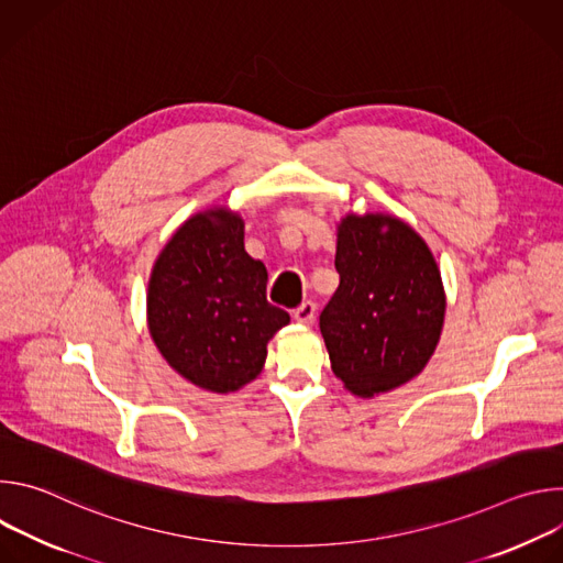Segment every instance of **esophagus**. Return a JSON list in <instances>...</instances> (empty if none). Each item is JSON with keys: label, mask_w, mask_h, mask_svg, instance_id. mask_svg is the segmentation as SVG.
I'll list each match as a JSON object with an SVG mask.
<instances>
[{"label": "esophagus", "mask_w": 563, "mask_h": 563, "mask_svg": "<svg viewBox=\"0 0 563 563\" xmlns=\"http://www.w3.org/2000/svg\"><path fill=\"white\" fill-rule=\"evenodd\" d=\"M313 318H316V302L311 300H305L294 309V320L300 325H311Z\"/></svg>", "instance_id": "34e87169"}]
</instances>
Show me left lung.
Masks as SVG:
<instances>
[{
    "label": "left lung",
    "instance_id": "left-lung-1",
    "mask_svg": "<svg viewBox=\"0 0 563 563\" xmlns=\"http://www.w3.org/2000/svg\"><path fill=\"white\" fill-rule=\"evenodd\" d=\"M339 289L320 311L332 369L363 398L423 372L437 350L445 291L426 240L385 213H347L336 238Z\"/></svg>",
    "mask_w": 563,
    "mask_h": 563
}]
</instances>
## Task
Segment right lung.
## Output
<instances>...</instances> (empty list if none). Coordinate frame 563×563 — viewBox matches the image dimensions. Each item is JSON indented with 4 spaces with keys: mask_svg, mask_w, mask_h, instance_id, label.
I'll use <instances>...</instances> for the list:
<instances>
[{
    "mask_svg": "<svg viewBox=\"0 0 563 563\" xmlns=\"http://www.w3.org/2000/svg\"><path fill=\"white\" fill-rule=\"evenodd\" d=\"M148 332L189 383L227 394L254 380L289 313L267 302V269L245 252V222L216 207L159 252L146 294Z\"/></svg>",
    "mask_w": 563,
    "mask_h": 563,
    "instance_id": "obj_1",
    "label": "right lung"
}]
</instances>
